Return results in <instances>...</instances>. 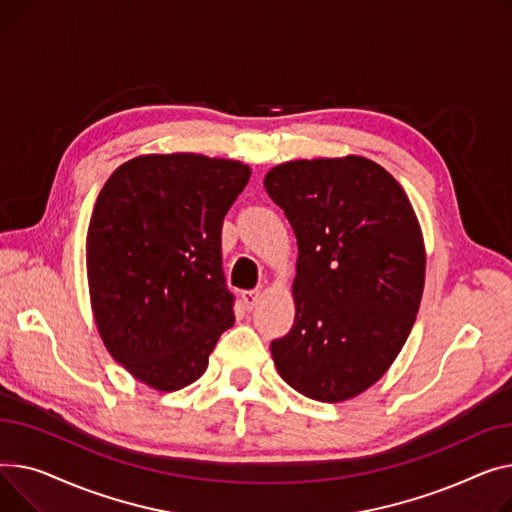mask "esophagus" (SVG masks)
I'll use <instances>...</instances> for the list:
<instances>
[{
	"label": "esophagus",
	"mask_w": 512,
	"mask_h": 512,
	"mask_svg": "<svg viewBox=\"0 0 512 512\" xmlns=\"http://www.w3.org/2000/svg\"><path fill=\"white\" fill-rule=\"evenodd\" d=\"M258 299H260V291L258 289H250V291L242 293V302H244V306L248 310H252L258 304Z\"/></svg>",
	"instance_id": "34e87169"
}]
</instances>
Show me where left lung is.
Segmentation results:
<instances>
[{
  "label": "left lung",
  "instance_id": "left-lung-1",
  "mask_svg": "<svg viewBox=\"0 0 512 512\" xmlns=\"http://www.w3.org/2000/svg\"><path fill=\"white\" fill-rule=\"evenodd\" d=\"M264 188L297 237L295 320L270 343L297 393L339 403L395 362L422 302V229L397 179L364 157L291 161Z\"/></svg>",
  "mask_w": 512,
  "mask_h": 512
}]
</instances>
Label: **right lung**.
Wrapping results in <instances>:
<instances>
[{"mask_svg":"<svg viewBox=\"0 0 512 512\" xmlns=\"http://www.w3.org/2000/svg\"><path fill=\"white\" fill-rule=\"evenodd\" d=\"M250 167L202 155H146L117 167L86 235L90 304L115 362L140 382L198 380L233 326L221 254L223 219Z\"/></svg>","mask_w":512,"mask_h":512,"instance_id":"right-lung-1","label":"right lung"}]
</instances>
